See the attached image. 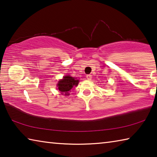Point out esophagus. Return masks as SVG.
I'll list each match as a JSON object with an SVG mask.
<instances>
[{"instance_id":"34e87169","label":"esophagus","mask_w":157,"mask_h":157,"mask_svg":"<svg viewBox=\"0 0 157 157\" xmlns=\"http://www.w3.org/2000/svg\"><path fill=\"white\" fill-rule=\"evenodd\" d=\"M86 78L89 79V80H91V78H92V75H91V74H89V75H86Z\"/></svg>"}]
</instances>
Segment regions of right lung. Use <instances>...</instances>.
Instances as JSON below:
<instances>
[{
  "mask_svg": "<svg viewBox=\"0 0 157 157\" xmlns=\"http://www.w3.org/2000/svg\"><path fill=\"white\" fill-rule=\"evenodd\" d=\"M78 79H75L71 76H64L57 84L58 89L62 94H63V93H65V95H68V91H71L73 86H78Z\"/></svg>",
  "mask_w": 157,
  "mask_h": 157,
  "instance_id": "1",
  "label": "right lung"
}]
</instances>
